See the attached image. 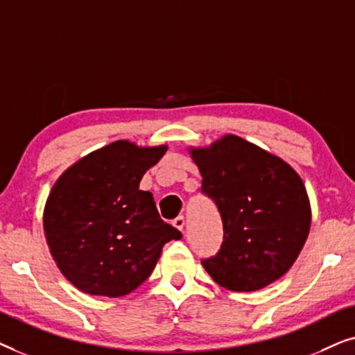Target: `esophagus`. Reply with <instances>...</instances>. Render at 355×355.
Masks as SVG:
<instances>
[{
    "label": "esophagus",
    "mask_w": 355,
    "mask_h": 355,
    "mask_svg": "<svg viewBox=\"0 0 355 355\" xmlns=\"http://www.w3.org/2000/svg\"><path fill=\"white\" fill-rule=\"evenodd\" d=\"M173 225H174V227H176V230L182 231L184 230V225H186V220H184V216H178L176 220L173 221Z\"/></svg>",
    "instance_id": "esophagus-1"
}]
</instances>
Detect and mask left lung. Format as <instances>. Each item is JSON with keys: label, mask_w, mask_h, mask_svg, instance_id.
Segmentation results:
<instances>
[{"label": "left lung", "mask_w": 355, "mask_h": 355, "mask_svg": "<svg viewBox=\"0 0 355 355\" xmlns=\"http://www.w3.org/2000/svg\"><path fill=\"white\" fill-rule=\"evenodd\" d=\"M189 155L225 230L220 252L202 261L213 281L236 293H252L288 273L312 225V208L297 171L234 134L207 147H189Z\"/></svg>", "instance_id": "1"}]
</instances>
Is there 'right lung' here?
<instances>
[{
    "instance_id": "add662e5",
    "label": "right lung",
    "mask_w": 355,
    "mask_h": 355,
    "mask_svg": "<svg viewBox=\"0 0 355 355\" xmlns=\"http://www.w3.org/2000/svg\"><path fill=\"white\" fill-rule=\"evenodd\" d=\"M168 145L116 140L85 155L51 187L43 231L62 276L82 293L121 297L152 275L163 245L181 232L158 215L144 174Z\"/></svg>"
}]
</instances>
